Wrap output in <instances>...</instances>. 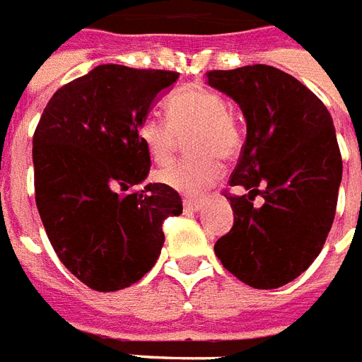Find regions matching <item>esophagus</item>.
<instances>
[{
  "instance_id": "34e87169",
  "label": "esophagus",
  "mask_w": 362,
  "mask_h": 362,
  "mask_svg": "<svg viewBox=\"0 0 362 362\" xmlns=\"http://www.w3.org/2000/svg\"><path fill=\"white\" fill-rule=\"evenodd\" d=\"M202 200H183L185 211H200L202 210Z\"/></svg>"
}]
</instances>
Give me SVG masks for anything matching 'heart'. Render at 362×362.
I'll list each match as a JSON object with an SVG mask.
<instances>
[{
	"mask_svg": "<svg viewBox=\"0 0 362 362\" xmlns=\"http://www.w3.org/2000/svg\"><path fill=\"white\" fill-rule=\"evenodd\" d=\"M168 119L148 114L137 126V139L148 158L158 165H168L179 151L181 139H187L191 152L183 162L158 171L160 183L173 191L198 197L221 177L223 160L235 158L243 135L221 95L200 86H189L175 91L165 100Z\"/></svg>",
	"mask_w": 362,
	"mask_h": 362,
	"instance_id": "1",
	"label": "heart"
}]
</instances>
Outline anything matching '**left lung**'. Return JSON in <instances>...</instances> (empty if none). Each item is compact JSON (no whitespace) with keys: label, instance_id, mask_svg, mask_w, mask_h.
Returning <instances> with one entry per match:
<instances>
[{"label":"left lung","instance_id":"obj_1","mask_svg":"<svg viewBox=\"0 0 362 362\" xmlns=\"http://www.w3.org/2000/svg\"><path fill=\"white\" fill-rule=\"evenodd\" d=\"M206 76L246 118V141L229 181L246 194H225L235 223L214 250L244 284L284 286L315 262L336 216L341 154L332 116L311 89L274 66ZM257 194L262 206H253Z\"/></svg>","mask_w":362,"mask_h":362}]
</instances>
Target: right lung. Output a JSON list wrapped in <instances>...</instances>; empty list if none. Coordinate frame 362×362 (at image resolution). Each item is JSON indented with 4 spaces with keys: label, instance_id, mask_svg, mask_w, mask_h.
<instances>
[{
    "label": "right lung",
    "instance_id": "obj_1",
    "mask_svg": "<svg viewBox=\"0 0 362 362\" xmlns=\"http://www.w3.org/2000/svg\"><path fill=\"white\" fill-rule=\"evenodd\" d=\"M177 72L100 64L57 91L32 141L36 206L62 265L97 292L141 281L164 246L162 223L183 214L177 191L143 183L137 139L154 99Z\"/></svg>",
    "mask_w": 362,
    "mask_h": 362
}]
</instances>
